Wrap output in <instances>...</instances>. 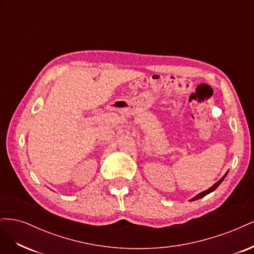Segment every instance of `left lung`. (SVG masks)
I'll list each match as a JSON object with an SVG mask.
<instances>
[{
    "label": "left lung",
    "mask_w": 254,
    "mask_h": 254,
    "mask_svg": "<svg viewBox=\"0 0 254 254\" xmlns=\"http://www.w3.org/2000/svg\"><path fill=\"white\" fill-rule=\"evenodd\" d=\"M227 174H228V173H226L224 176H222V178H221V179H219V180H218L216 183H215L214 186H212V187H211L209 190H204V191H201V193H199V194H198L197 196H195L194 198H191V199H190V201H194V200H197V199H200V198H202V197L206 196L207 194H210L211 191H213V190H216V189H217V187L219 186V184H220L222 181H224V179L226 178Z\"/></svg>",
    "instance_id": "left-lung-1"
}]
</instances>
